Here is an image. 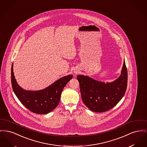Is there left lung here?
Wrapping results in <instances>:
<instances>
[{
  "label": "left lung",
  "instance_id": "obj_1",
  "mask_svg": "<svg viewBox=\"0 0 147 147\" xmlns=\"http://www.w3.org/2000/svg\"><path fill=\"white\" fill-rule=\"evenodd\" d=\"M77 78L83 103L94 112L112 109L123 97L127 87L128 74L124 61L121 76L112 82L105 83L83 75H78Z\"/></svg>",
  "mask_w": 147,
  "mask_h": 147
}]
</instances>
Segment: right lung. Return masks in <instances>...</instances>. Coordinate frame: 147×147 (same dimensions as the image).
I'll return each instance as SVG.
<instances>
[{"instance_id":"add662e5","label":"right lung","mask_w":147,"mask_h":147,"mask_svg":"<svg viewBox=\"0 0 147 147\" xmlns=\"http://www.w3.org/2000/svg\"><path fill=\"white\" fill-rule=\"evenodd\" d=\"M72 78V75H68L59 79L43 89L26 90L19 86L16 81L13 72V63L11 69V86L15 94L28 109L40 114L51 112L58 106L63 88Z\"/></svg>"}]
</instances>
